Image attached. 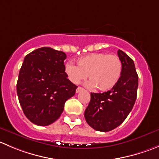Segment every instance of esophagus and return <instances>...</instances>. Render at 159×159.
I'll return each mask as SVG.
<instances>
[{
	"mask_svg": "<svg viewBox=\"0 0 159 159\" xmlns=\"http://www.w3.org/2000/svg\"><path fill=\"white\" fill-rule=\"evenodd\" d=\"M83 88H81V87H78L77 88V89H76V93H78V92H80V91H83Z\"/></svg>",
	"mask_w": 159,
	"mask_h": 159,
	"instance_id": "1",
	"label": "esophagus"
}]
</instances>
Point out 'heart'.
Listing matches in <instances>:
<instances>
[{
	"instance_id": "heart-1",
	"label": "heart",
	"mask_w": 159,
	"mask_h": 159,
	"mask_svg": "<svg viewBox=\"0 0 159 159\" xmlns=\"http://www.w3.org/2000/svg\"><path fill=\"white\" fill-rule=\"evenodd\" d=\"M78 67L69 63L65 65V72L74 84H79L87 78L89 85L102 91L113 89L121 78L122 63L119 57L106 53H93L80 57Z\"/></svg>"
}]
</instances>
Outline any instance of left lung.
<instances>
[{
    "mask_svg": "<svg viewBox=\"0 0 159 159\" xmlns=\"http://www.w3.org/2000/svg\"><path fill=\"white\" fill-rule=\"evenodd\" d=\"M122 63L121 78L116 85L104 93H91L84 118L92 129L109 131L119 126L132 110L137 98L139 76L132 59L118 50Z\"/></svg>",
    "mask_w": 159,
    "mask_h": 159,
    "instance_id": "left-lung-1",
    "label": "left lung"
}]
</instances>
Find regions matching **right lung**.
<instances>
[{
  "mask_svg": "<svg viewBox=\"0 0 159 159\" xmlns=\"http://www.w3.org/2000/svg\"><path fill=\"white\" fill-rule=\"evenodd\" d=\"M65 52L41 48L25 56L19 72L17 94L25 116L34 124H52L63 112L78 86L68 80Z\"/></svg>",
  "mask_w": 159,
  "mask_h": 159,
  "instance_id": "obj_1",
  "label": "right lung"
}]
</instances>
